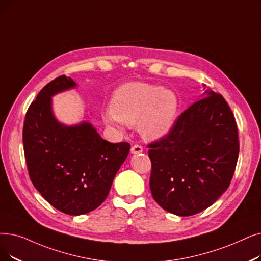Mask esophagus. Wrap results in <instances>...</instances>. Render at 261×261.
<instances>
[{"label": "esophagus", "mask_w": 261, "mask_h": 261, "mask_svg": "<svg viewBox=\"0 0 261 261\" xmlns=\"http://www.w3.org/2000/svg\"><path fill=\"white\" fill-rule=\"evenodd\" d=\"M141 152H143V147L141 145L135 144L131 147V153L132 154H139Z\"/></svg>", "instance_id": "obj_1"}]
</instances>
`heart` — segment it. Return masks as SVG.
I'll use <instances>...</instances> for the list:
<instances>
[{
    "instance_id": "obj_1",
    "label": "heart",
    "mask_w": 261,
    "mask_h": 261,
    "mask_svg": "<svg viewBox=\"0 0 261 261\" xmlns=\"http://www.w3.org/2000/svg\"><path fill=\"white\" fill-rule=\"evenodd\" d=\"M178 101L172 90L159 86L130 82L116 89L112 99V112L105 114L109 124L122 128L138 124L146 141H158L172 129Z\"/></svg>"
}]
</instances>
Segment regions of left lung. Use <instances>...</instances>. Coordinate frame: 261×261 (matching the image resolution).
<instances>
[{
  "mask_svg": "<svg viewBox=\"0 0 261 261\" xmlns=\"http://www.w3.org/2000/svg\"><path fill=\"white\" fill-rule=\"evenodd\" d=\"M148 147L153 199L179 217L199 213L232 179L239 155L234 116L222 95L206 89L169 133Z\"/></svg>",
  "mask_w": 261,
  "mask_h": 261,
  "instance_id": "left-lung-1",
  "label": "left lung"
}]
</instances>
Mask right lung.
Here are the masks:
<instances>
[{
    "instance_id": "1",
    "label": "right lung",
    "mask_w": 261,
    "mask_h": 261,
    "mask_svg": "<svg viewBox=\"0 0 261 261\" xmlns=\"http://www.w3.org/2000/svg\"><path fill=\"white\" fill-rule=\"evenodd\" d=\"M75 86L66 75L44 86L27 112L22 135L34 187L69 215L88 213L105 201L130 150L129 143L103 140L88 121L66 126L55 118L51 97Z\"/></svg>"
}]
</instances>
